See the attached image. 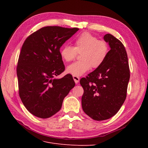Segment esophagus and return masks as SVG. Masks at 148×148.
<instances>
[{"instance_id":"esophagus-1","label":"esophagus","mask_w":148,"mask_h":148,"mask_svg":"<svg viewBox=\"0 0 148 148\" xmlns=\"http://www.w3.org/2000/svg\"><path fill=\"white\" fill-rule=\"evenodd\" d=\"M73 78L74 79V81L76 84H78L79 81V78L78 77H76V76H73Z\"/></svg>"}]
</instances>
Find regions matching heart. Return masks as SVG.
Returning a JSON list of instances; mask_svg holds the SVG:
<instances>
[{
  "label": "heart",
  "instance_id": "b5f03b06",
  "mask_svg": "<svg viewBox=\"0 0 148 148\" xmlns=\"http://www.w3.org/2000/svg\"><path fill=\"white\" fill-rule=\"evenodd\" d=\"M75 46L65 45L60 51V55L65 62L75 59L77 53H81L80 60L67 66L66 71L76 77L84 74L91 69H97L105 61L109 53L108 44L88 32L82 33L75 39Z\"/></svg>",
  "mask_w": 148,
  "mask_h": 148
}]
</instances>
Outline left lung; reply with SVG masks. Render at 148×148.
Returning a JSON list of instances; mask_svg holds the SVG:
<instances>
[{"label":"left lung","mask_w":148,"mask_h":148,"mask_svg":"<svg viewBox=\"0 0 148 148\" xmlns=\"http://www.w3.org/2000/svg\"><path fill=\"white\" fill-rule=\"evenodd\" d=\"M110 50L99 67L80 79L84 89L83 111L97 121L109 119L118 112L126 99L130 70L123 44L110 34L104 36Z\"/></svg>","instance_id":"1"}]
</instances>
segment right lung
I'll return each instance as SVG.
<instances>
[{
  "instance_id": "1",
  "label": "right lung",
  "mask_w": 148,
  "mask_h": 148,
  "mask_svg": "<svg viewBox=\"0 0 148 148\" xmlns=\"http://www.w3.org/2000/svg\"><path fill=\"white\" fill-rule=\"evenodd\" d=\"M78 30L46 26L31 34L22 46L16 69L19 95L36 117L47 119L59 112L75 86L72 76L56 77L65 70L60 49Z\"/></svg>"
}]
</instances>
